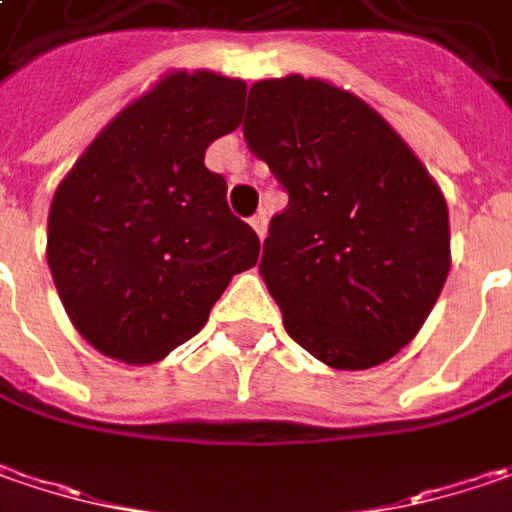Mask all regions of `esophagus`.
I'll return each instance as SVG.
<instances>
[{
	"mask_svg": "<svg viewBox=\"0 0 512 512\" xmlns=\"http://www.w3.org/2000/svg\"><path fill=\"white\" fill-rule=\"evenodd\" d=\"M250 224H253L256 236H259V239H265V233H268V213H265V210H259L256 216L250 218Z\"/></svg>",
	"mask_w": 512,
	"mask_h": 512,
	"instance_id": "obj_1",
	"label": "esophagus"
}]
</instances>
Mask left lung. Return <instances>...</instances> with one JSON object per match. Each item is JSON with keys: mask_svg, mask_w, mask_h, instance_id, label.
<instances>
[{"mask_svg": "<svg viewBox=\"0 0 512 512\" xmlns=\"http://www.w3.org/2000/svg\"><path fill=\"white\" fill-rule=\"evenodd\" d=\"M242 129L288 192L259 265L285 331L331 369L386 363L447 282L438 184L369 103L325 80L253 83Z\"/></svg>", "mask_w": 512, "mask_h": 512, "instance_id": "1", "label": "left lung"}]
</instances>
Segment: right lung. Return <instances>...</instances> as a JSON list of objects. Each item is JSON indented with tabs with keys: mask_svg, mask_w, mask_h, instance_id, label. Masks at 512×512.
<instances>
[{
	"mask_svg": "<svg viewBox=\"0 0 512 512\" xmlns=\"http://www.w3.org/2000/svg\"><path fill=\"white\" fill-rule=\"evenodd\" d=\"M244 80L172 71L91 141L54 192L48 268L100 354L155 363L195 337L259 236L227 207L207 146L242 123Z\"/></svg>",
	"mask_w": 512,
	"mask_h": 512,
	"instance_id": "1",
	"label": "right lung"
}]
</instances>
